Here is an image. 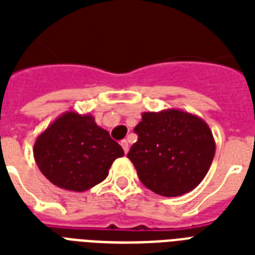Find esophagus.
I'll use <instances>...</instances> for the list:
<instances>
[{"instance_id": "esophagus-1", "label": "esophagus", "mask_w": 255, "mask_h": 255, "mask_svg": "<svg viewBox=\"0 0 255 255\" xmlns=\"http://www.w3.org/2000/svg\"><path fill=\"white\" fill-rule=\"evenodd\" d=\"M122 147H123L124 149V153H127L128 149H129V144H128L127 140H123V141H122Z\"/></svg>"}]
</instances>
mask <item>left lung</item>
<instances>
[{
    "label": "left lung",
    "mask_w": 255,
    "mask_h": 255,
    "mask_svg": "<svg viewBox=\"0 0 255 255\" xmlns=\"http://www.w3.org/2000/svg\"><path fill=\"white\" fill-rule=\"evenodd\" d=\"M135 132L139 139L127 157L148 189L176 197L204 180L216 153V141L200 116L177 108L143 112Z\"/></svg>",
    "instance_id": "1"
}]
</instances>
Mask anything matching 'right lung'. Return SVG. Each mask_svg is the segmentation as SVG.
<instances>
[{"instance_id": "right-lung-1", "label": "right lung", "mask_w": 255, "mask_h": 255, "mask_svg": "<svg viewBox=\"0 0 255 255\" xmlns=\"http://www.w3.org/2000/svg\"><path fill=\"white\" fill-rule=\"evenodd\" d=\"M38 168L58 188L85 192L108 176L123 148L90 114L67 111L38 135L33 148Z\"/></svg>"}]
</instances>
